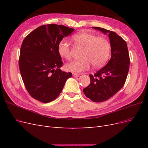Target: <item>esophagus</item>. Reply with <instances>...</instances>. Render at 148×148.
<instances>
[{"mask_svg":"<svg viewBox=\"0 0 148 148\" xmlns=\"http://www.w3.org/2000/svg\"><path fill=\"white\" fill-rule=\"evenodd\" d=\"M79 76H80V74L76 73H73V77H79Z\"/></svg>","mask_w":148,"mask_h":148,"instance_id":"34e87169","label":"esophagus"}]
</instances>
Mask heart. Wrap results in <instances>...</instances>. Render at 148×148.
Listing matches in <instances>:
<instances>
[{"label": "heart", "mask_w": 148, "mask_h": 148, "mask_svg": "<svg viewBox=\"0 0 148 148\" xmlns=\"http://www.w3.org/2000/svg\"><path fill=\"white\" fill-rule=\"evenodd\" d=\"M73 39L83 47L81 53L82 59L66 65V69L73 73H81L88 70L91 64L99 68L104 66L108 60L110 53V45L108 40L104 37L97 36L89 33H80L75 34ZM59 55L66 60H70L71 55L69 42L64 39L58 46Z\"/></svg>", "instance_id": "b5f03b06"}]
</instances>
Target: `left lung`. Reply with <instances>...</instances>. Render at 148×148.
<instances>
[{"mask_svg":"<svg viewBox=\"0 0 148 148\" xmlns=\"http://www.w3.org/2000/svg\"><path fill=\"white\" fill-rule=\"evenodd\" d=\"M108 34L111 59L94 75H89L90 84L83 89L84 95L95 102L108 100L122 88L126 82L130 67V56L126 41L114 31L93 27Z\"/></svg>","mask_w":148,"mask_h":148,"instance_id":"8db88e82","label":"left lung"}]
</instances>
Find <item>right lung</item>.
Here are the masks:
<instances>
[{
  "label": "right lung",
  "mask_w": 148,
  "mask_h": 148,
  "mask_svg": "<svg viewBox=\"0 0 148 148\" xmlns=\"http://www.w3.org/2000/svg\"><path fill=\"white\" fill-rule=\"evenodd\" d=\"M74 29L56 24L39 26L26 36L22 42L19 68L25 86L30 96L41 102L58 97L66 80L71 77L60 68L63 65L58 46Z\"/></svg>",
  "instance_id": "add662e5"
}]
</instances>
